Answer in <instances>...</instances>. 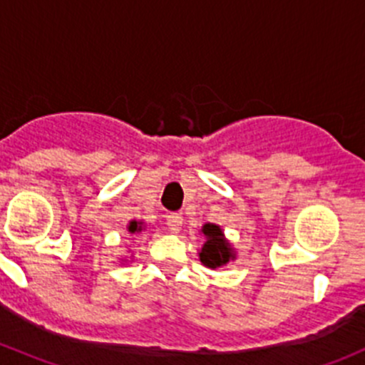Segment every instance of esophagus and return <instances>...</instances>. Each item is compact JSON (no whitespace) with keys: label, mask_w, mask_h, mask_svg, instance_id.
Listing matches in <instances>:
<instances>
[{"label":"esophagus","mask_w":365,"mask_h":365,"mask_svg":"<svg viewBox=\"0 0 365 365\" xmlns=\"http://www.w3.org/2000/svg\"><path fill=\"white\" fill-rule=\"evenodd\" d=\"M165 225H167V229L171 230V232H180V229H182V225H183V217L176 212L167 214Z\"/></svg>","instance_id":"obj_1"}]
</instances>
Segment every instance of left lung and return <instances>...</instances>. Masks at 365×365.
Masks as SVG:
<instances>
[{
    "instance_id": "8db88e82",
    "label": "left lung",
    "mask_w": 365,
    "mask_h": 365,
    "mask_svg": "<svg viewBox=\"0 0 365 365\" xmlns=\"http://www.w3.org/2000/svg\"><path fill=\"white\" fill-rule=\"evenodd\" d=\"M205 234V243L200 252V261L209 268H220L234 259L232 248L225 241L223 232L217 225L207 223L202 230Z\"/></svg>"
}]
</instances>
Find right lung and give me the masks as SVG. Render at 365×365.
Returning <instances> with one entry per match:
<instances>
[{"label":"right lung","instance_id":"right-lung-1","mask_svg":"<svg viewBox=\"0 0 365 365\" xmlns=\"http://www.w3.org/2000/svg\"><path fill=\"white\" fill-rule=\"evenodd\" d=\"M140 223H138V221H131V223H129V232H140Z\"/></svg>","mask_w":365,"mask_h":365}]
</instances>
